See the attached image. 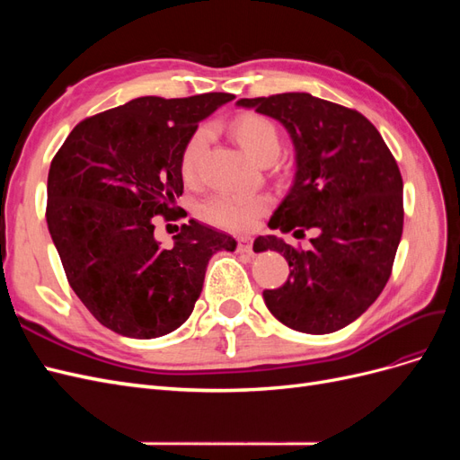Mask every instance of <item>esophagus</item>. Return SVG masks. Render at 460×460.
<instances>
[{
    "instance_id": "obj_1",
    "label": "esophagus",
    "mask_w": 460,
    "mask_h": 460,
    "mask_svg": "<svg viewBox=\"0 0 460 460\" xmlns=\"http://www.w3.org/2000/svg\"><path fill=\"white\" fill-rule=\"evenodd\" d=\"M238 252H242V253H252V252H253V242H252V238H240V240H238Z\"/></svg>"
}]
</instances>
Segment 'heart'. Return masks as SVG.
Returning <instances> with one entry per match:
<instances>
[{"mask_svg":"<svg viewBox=\"0 0 460 460\" xmlns=\"http://www.w3.org/2000/svg\"><path fill=\"white\" fill-rule=\"evenodd\" d=\"M230 130L235 140L243 147L247 155L259 163L274 161L280 153V130L276 122L259 113H243L235 117L230 124ZM207 130L199 128L190 136L182 155H180V172L186 182H191L199 171V163L207 149ZM270 199L264 193H245V191H218L205 199L199 207V215L215 226L243 232L252 230L257 220L269 211Z\"/></svg>","mask_w":460,"mask_h":460,"instance_id":"b5f03b06","label":"heart"}]
</instances>
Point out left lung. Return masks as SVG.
<instances>
[{
    "label": "left lung",
    "instance_id": "left-lung-1",
    "mask_svg": "<svg viewBox=\"0 0 460 460\" xmlns=\"http://www.w3.org/2000/svg\"><path fill=\"white\" fill-rule=\"evenodd\" d=\"M284 124L296 147V180L269 226L314 230L313 249L259 235L255 252L282 253L288 282L264 289L269 311L291 330L330 333L378 299L402 234V178L374 124L355 109L305 92L240 100Z\"/></svg>",
    "mask_w": 460,
    "mask_h": 460
}]
</instances>
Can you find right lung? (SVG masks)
<instances>
[{
    "mask_svg": "<svg viewBox=\"0 0 460 460\" xmlns=\"http://www.w3.org/2000/svg\"><path fill=\"white\" fill-rule=\"evenodd\" d=\"M234 97H137L78 122L51 161L46 218L66 280L120 336L151 340L182 326L208 259L235 249L232 235L193 218L163 247L153 218L174 213L180 155L199 120Z\"/></svg>",
    "mask_w": 460,
    "mask_h": 460,
    "instance_id": "obj_1",
    "label": "right lung"
}]
</instances>
